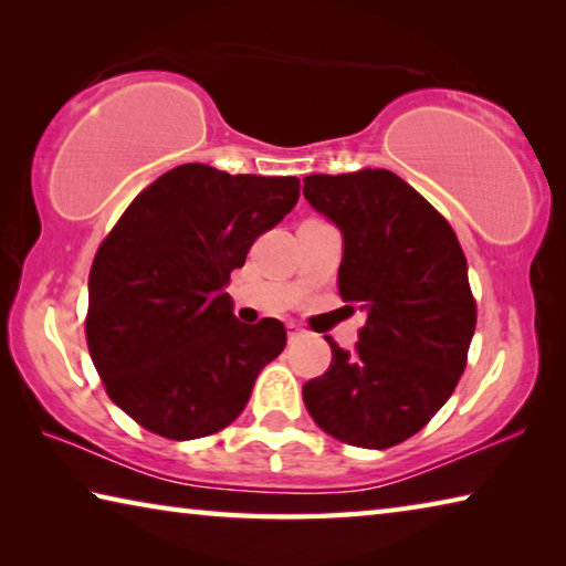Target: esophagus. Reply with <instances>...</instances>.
<instances>
[{
	"mask_svg": "<svg viewBox=\"0 0 566 566\" xmlns=\"http://www.w3.org/2000/svg\"><path fill=\"white\" fill-rule=\"evenodd\" d=\"M286 334H290V342H296V339L302 337V329L296 327L294 322H290V324H286Z\"/></svg>",
	"mask_w": 566,
	"mask_h": 566,
	"instance_id": "34e87169",
	"label": "esophagus"
}]
</instances>
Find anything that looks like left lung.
Returning a JSON list of instances; mask_svg holds the SVG:
<instances>
[{"label": "left lung", "mask_w": 566, "mask_h": 566, "mask_svg": "<svg viewBox=\"0 0 566 566\" xmlns=\"http://www.w3.org/2000/svg\"><path fill=\"white\" fill-rule=\"evenodd\" d=\"M304 197L342 229L339 296L367 312L354 352L304 385V405L344 444L387 449L417 434L467 367L476 302L447 219L387 169L304 177Z\"/></svg>", "instance_id": "obj_1"}]
</instances>
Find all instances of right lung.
I'll use <instances>...</instances> for the list:
<instances>
[{"label": "right lung", "instance_id": "obj_1", "mask_svg": "<svg viewBox=\"0 0 566 566\" xmlns=\"http://www.w3.org/2000/svg\"><path fill=\"white\" fill-rule=\"evenodd\" d=\"M296 199V177L181 165L142 189L104 237L84 332L109 399L139 427L187 442L242 415L286 329L272 317L239 322L224 286Z\"/></svg>", "mask_w": 566, "mask_h": 566}]
</instances>
